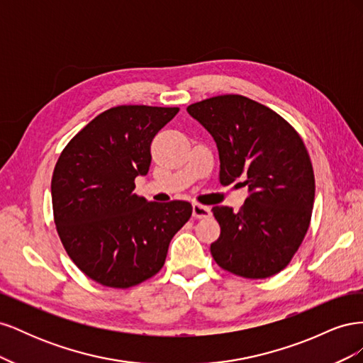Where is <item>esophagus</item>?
<instances>
[{"mask_svg":"<svg viewBox=\"0 0 363 363\" xmlns=\"http://www.w3.org/2000/svg\"><path fill=\"white\" fill-rule=\"evenodd\" d=\"M192 215H194L195 218L203 219V218H208V216H211L212 212H211V207L199 204V203H194V204H192Z\"/></svg>","mask_w":363,"mask_h":363,"instance_id":"34e87169","label":"esophagus"}]
</instances>
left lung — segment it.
<instances>
[{"instance_id":"1","label":"left lung","mask_w":363,"mask_h":363,"mask_svg":"<svg viewBox=\"0 0 363 363\" xmlns=\"http://www.w3.org/2000/svg\"><path fill=\"white\" fill-rule=\"evenodd\" d=\"M212 135L219 182L240 179L250 195L239 212L215 206L221 235L211 245L223 269L267 279L288 267L311 224L315 175L296 130L279 113L242 95H218L188 106Z\"/></svg>"}]
</instances>
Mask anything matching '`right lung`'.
Wrapping results in <instances>:
<instances>
[{
    "instance_id": "obj_1",
    "label": "right lung",
    "mask_w": 363,
    "mask_h": 363,
    "mask_svg": "<svg viewBox=\"0 0 363 363\" xmlns=\"http://www.w3.org/2000/svg\"><path fill=\"white\" fill-rule=\"evenodd\" d=\"M179 107L116 106L63 148L51 180L54 223L68 256L103 286L127 289L162 269L171 239L188 223V201L136 195L151 142Z\"/></svg>"
}]
</instances>
